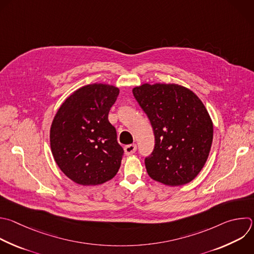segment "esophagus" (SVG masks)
<instances>
[{"label":"esophagus","instance_id":"obj_1","mask_svg":"<svg viewBox=\"0 0 254 254\" xmlns=\"http://www.w3.org/2000/svg\"><path fill=\"white\" fill-rule=\"evenodd\" d=\"M135 150H136V145L134 143L125 146V152H126L127 155H130V154L134 153Z\"/></svg>","mask_w":254,"mask_h":254}]
</instances>
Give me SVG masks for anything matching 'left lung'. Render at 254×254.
<instances>
[{
  "mask_svg": "<svg viewBox=\"0 0 254 254\" xmlns=\"http://www.w3.org/2000/svg\"><path fill=\"white\" fill-rule=\"evenodd\" d=\"M147 116L154 147L145 157L148 176L170 187L191 182L208 157L213 126L198 97L175 83H144L132 90Z\"/></svg>",
  "mask_w": 254,
  "mask_h": 254,
  "instance_id": "obj_1",
  "label": "left lung"
}]
</instances>
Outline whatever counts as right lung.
<instances>
[{
  "label": "right lung",
  "instance_id": "right-lung-1",
  "mask_svg": "<svg viewBox=\"0 0 254 254\" xmlns=\"http://www.w3.org/2000/svg\"><path fill=\"white\" fill-rule=\"evenodd\" d=\"M119 93L110 84H88L70 95L54 118L50 133L54 158L78 185H102L119 172L124 148L109 122Z\"/></svg>",
  "mask_w": 254,
  "mask_h": 254
}]
</instances>
